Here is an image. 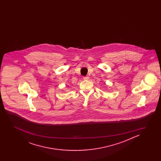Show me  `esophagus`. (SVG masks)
<instances>
[{"label": "esophagus", "instance_id": "esophagus-1", "mask_svg": "<svg viewBox=\"0 0 161 161\" xmlns=\"http://www.w3.org/2000/svg\"><path fill=\"white\" fill-rule=\"evenodd\" d=\"M83 79L85 80H87L89 79V76H85V77H83Z\"/></svg>", "mask_w": 161, "mask_h": 161}]
</instances>
